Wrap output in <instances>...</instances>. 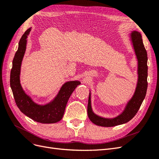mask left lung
<instances>
[{"instance_id":"left-lung-1","label":"left lung","mask_w":159,"mask_h":159,"mask_svg":"<svg viewBox=\"0 0 159 159\" xmlns=\"http://www.w3.org/2000/svg\"><path fill=\"white\" fill-rule=\"evenodd\" d=\"M130 36L138 60V81L135 91L132 98L127 104L123 113L112 119L99 117L93 112L91 105V94L89 93L88 105V117L90 121L97 125L108 127L127 123L137 114L145 98L148 85L147 53L144 46L140 32L133 31Z\"/></svg>"}]
</instances>
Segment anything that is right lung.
<instances>
[{
    "mask_svg": "<svg viewBox=\"0 0 159 159\" xmlns=\"http://www.w3.org/2000/svg\"><path fill=\"white\" fill-rule=\"evenodd\" d=\"M31 28L25 32L18 43V50L12 61L10 84L16 104L20 111L32 120L41 123H55L63 117L66 104L79 81H70L65 83L54 99L44 105H38L24 91L20 83V67L26 48V38Z\"/></svg>",
    "mask_w": 159,
    "mask_h": 159,
    "instance_id": "right-lung-1",
    "label": "right lung"
}]
</instances>
